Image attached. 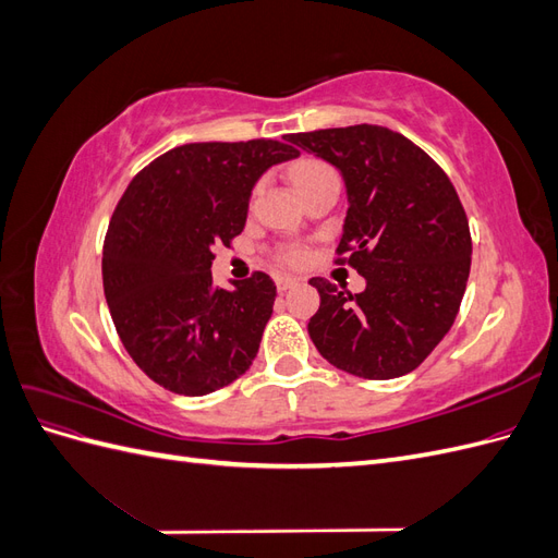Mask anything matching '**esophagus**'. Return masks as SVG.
I'll return each mask as SVG.
<instances>
[{
  "label": "esophagus",
  "instance_id": "34e87169",
  "mask_svg": "<svg viewBox=\"0 0 558 558\" xmlns=\"http://www.w3.org/2000/svg\"><path fill=\"white\" fill-rule=\"evenodd\" d=\"M300 283V279H295V277H286V275H281V277H277V291L279 293H283V291H289V289H293V286H298Z\"/></svg>",
  "mask_w": 558,
  "mask_h": 558
}]
</instances>
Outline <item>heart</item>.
I'll use <instances>...</instances> for the list:
<instances>
[{"instance_id": "1", "label": "heart", "mask_w": 558, "mask_h": 558, "mask_svg": "<svg viewBox=\"0 0 558 558\" xmlns=\"http://www.w3.org/2000/svg\"><path fill=\"white\" fill-rule=\"evenodd\" d=\"M326 174H332L330 167L324 165L320 160H314V158L298 160V162L291 167V179H293V183H295V189H302V185H307V183H312L314 179H320V177H326ZM286 260L298 265V263L305 260V251L293 246V248L286 251Z\"/></svg>"}]
</instances>
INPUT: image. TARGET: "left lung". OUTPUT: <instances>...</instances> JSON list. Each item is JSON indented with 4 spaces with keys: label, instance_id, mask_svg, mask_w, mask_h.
Masks as SVG:
<instances>
[{
    "label": "left lung",
    "instance_id": "1",
    "mask_svg": "<svg viewBox=\"0 0 558 558\" xmlns=\"http://www.w3.org/2000/svg\"><path fill=\"white\" fill-rule=\"evenodd\" d=\"M286 140L340 170L349 209L335 263H349L367 283L349 293L310 279L320 295L307 326L314 347L363 379L412 373L442 342L465 293L472 240L456 189L426 150L381 125Z\"/></svg>",
    "mask_w": 558,
    "mask_h": 558
}]
</instances>
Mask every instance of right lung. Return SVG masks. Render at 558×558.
<instances>
[{
    "label": "right lung",
    "mask_w": 558,
    "mask_h": 558,
    "mask_svg": "<svg viewBox=\"0 0 558 558\" xmlns=\"http://www.w3.org/2000/svg\"><path fill=\"white\" fill-rule=\"evenodd\" d=\"M293 158L275 140L183 144L144 167L118 202L102 251L107 305L132 361L167 391L214 393L256 359L277 286L253 272L218 289L214 246L244 230L256 181Z\"/></svg>",
    "instance_id": "right-lung-1"
}]
</instances>
